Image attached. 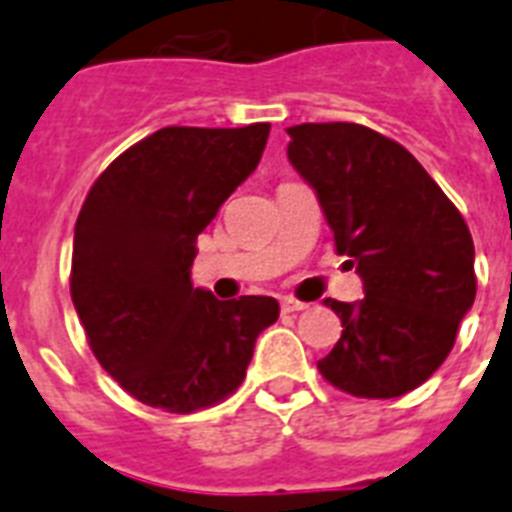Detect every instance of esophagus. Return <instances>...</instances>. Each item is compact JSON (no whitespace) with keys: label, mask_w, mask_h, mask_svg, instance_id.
I'll return each mask as SVG.
<instances>
[{"label":"esophagus","mask_w":512,"mask_h":512,"mask_svg":"<svg viewBox=\"0 0 512 512\" xmlns=\"http://www.w3.org/2000/svg\"><path fill=\"white\" fill-rule=\"evenodd\" d=\"M310 304H304V301H296V299H283L280 301V312L283 315H291V312H301V310H307Z\"/></svg>","instance_id":"esophagus-1"}]
</instances>
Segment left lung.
<instances>
[{
    "mask_svg": "<svg viewBox=\"0 0 512 512\" xmlns=\"http://www.w3.org/2000/svg\"><path fill=\"white\" fill-rule=\"evenodd\" d=\"M288 136V160L318 192L336 253L366 293L326 299L344 331L320 374L355 398L406 395L438 371L473 307L470 229L398 141L355 122H304Z\"/></svg>",
    "mask_w": 512,
    "mask_h": 512,
    "instance_id": "obj_1",
    "label": "left lung"
}]
</instances>
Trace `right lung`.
I'll use <instances>...</instances> for the list:
<instances>
[{
    "label": "right lung",
    "mask_w": 512,
    "mask_h": 512,
    "mask_svg": "<svg viewBox=\"0 0 512 512\" xmlns=\"http://www.w3.org/2000/svg\"><path fill=\"white\" fill-rule=\"evenodd\" d=\"M269 122L162 128L95 178L74 227L71 301L90 350L146 406L192 414L243 384L272 296L192 285L197 235L251 176Z\"/></svg>",
    "instance_id": "right-lung-1"
}]
</instances>
